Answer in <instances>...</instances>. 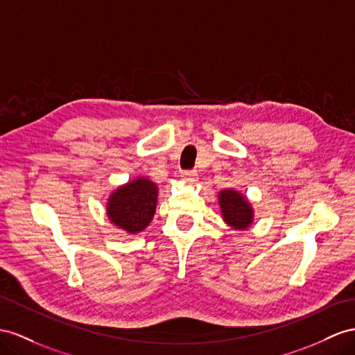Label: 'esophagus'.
<instances>
[{
  "label": "esophagus",
  "mask_w": 355,
  "mask_h": 355,
  "mask_svg": "<svg viewBox=\"0 0 355 355\" xmlns=\"http://www.w3.org/2000/svg\"><path fill=\"white\" fill-rule=\"evenodd\" d=\"M181 180L184 181L187 184H195L198 181V172L196 171H183L181 172Z\"/></svg>",
  "instance_id": "34e87169"
}]
</instances>
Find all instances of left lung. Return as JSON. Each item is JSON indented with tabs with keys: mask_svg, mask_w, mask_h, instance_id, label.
I'll return each mask as SVG.
<instances>
[{
	"mask_svg": "<svg viewBox=\"0 0 355 355\" xmlns=\"http://www.w3.org/2000/svg\"><path fill=\"white\" fill-rule=\"evenodd\" d=\"M220 208L225 220L235 230H244L252 223V208L246 198L241 196L235 190H222L220 195Z\"/></svg>",
	"mask_w": 355,
	"mask_h": 355,
	"instance_id": "1",
	"label": "left lung"
}]
</instances>
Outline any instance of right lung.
Returning <instances> with one entry per match:
<instances>
[{"label": "right lung", "mask_w": 355, "mask_h": 355, "mask_svg": "<svg viewBox=\"0 0 355 355\" xmlns=\"http://www.w3.org/2000/svg\"><path fill=\"white\" fill-rule=\"evenodd\" d=\"M157 202V186L147 178L125 184L109 198L107 216L118 228L136 234L153 219Z\"/></svg>", "instance_id": "right-lung-1"}]
</instances>
